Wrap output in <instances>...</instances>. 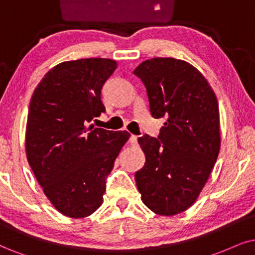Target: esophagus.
Here are the masks:
<instances>
[{"label":"esophagus","instance_id":"obj_1","mask_svg":"<svg viewBox=\"0 0 255 255\" xmlns=\"http://www.w3.org/2000/svg\"><path fill=\"white\" fill-rule=\"evenodd\" d=\"M129 143L131 144V146H135V144L137 143V136H136V135H131V136L129 137Z\"/></svg>","mask_w":255,"mask_h":255}]
</instances>
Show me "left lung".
I'll list each match as a JSON object with an SVG mask.
<instances>
[{
  "mask_svg": "<svg viewBox=\"0 0 255 255\" xmlns=\"http://www.w3.org/2000/svg\"><path fill=\"white\" fill-rule=\"evenodd\" d=\"M134 74L146 87L151 117L167 119L157 138L138 137L146 162L135 181L143 204L170 217L194 204L217 162L218 100L205 76L186 61L154 57Z\"/></svg>",
  "mask_w": 255,
  "mask_h": 255,
  "instance_id": "1",
  "label": "left lung"
}]
</instances>
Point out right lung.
Listing matches in <instances>:
<instances>
[{"instance_id": "add662e5", "label": "right lung", "mask_w": 255, "mask_h": 255, "mask_svg": "<svg viewBox=\"0 0 255 255\" xmlns=\"http://www.w3.org/2000/svg\"><path fill=\"white\" fill-rule=\"evenodd\" d=\"M117 67L100 57L66 61L43 76L31 96L27 159L44 195L66 217H89L102 205L106 176L130 136L89 125L106 112L101 89Z\"/></svg>"}]
</instances>
